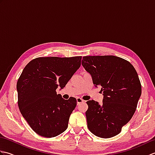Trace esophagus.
<instances>
[{
  "mask_svg": "<svg viewBox=\"0 0 155 155\" xmlns=\"http://www.w3.org/2000/svg\"><path fill=\"white\" fill-rule=\"evenodd\" d=\"M77 104H80V103H83V102H84V101L82 99V98H77Z\"/></svg>",
  "mask_w": 155,
  "mask_h": 155,
  "instance_id": "obj_1",
  "label": "esophagus"
}]
</instances>
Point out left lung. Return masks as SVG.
I'll return each instance as SVG.
<instances>
[{
	"label": "left lung",
	"instance_id": "8db88e82",
	"mask_svg": "<svg viewBox=\"0 0 155 155\" xmlns=\"http://www.w3.org/2000/svg\"><path fill=\"white\" fill-rule=\"evenodd\" d=\"M82 65L90 73L95 87H100L103 103L88 101L87 127L95 136L117 135L137 109L141 84L133 66L113 55L83 57Z\"/></svg>",
	"mask_w": 155,
	"mask_h": 155
}]
</instances>
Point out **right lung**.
<instances>
[{"label":"right lung","mask_w":155,"mask_h":155,"mask_svg":"<svg viewBox=\"0 0 155 155\" xmlns=\"http://www.w3.org/2000/svg\"><path fill=\"white\" fill-rule=\"evenodd\" d=\"M82 57H38L23 69L16 84L19 110L31 128L51 138L63 133L77 99L64 100L56 90L63 88L81 67Z\"/></svg>","instance_id":"add662e5"}]
</instances>
